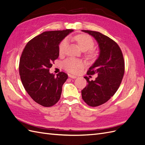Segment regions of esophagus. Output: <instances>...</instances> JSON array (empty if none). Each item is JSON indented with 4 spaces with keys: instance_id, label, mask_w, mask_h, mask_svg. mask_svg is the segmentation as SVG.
Masks as SVG:
<instances>
[{
    "instance_id": "1",
    "label": "esophagus",
    "mask_w": 145,
    "mask_h": 145,
    "mask_svg": "<svg viewBox=\"0 0 145 145\" xmlns=\"http://www.w3.org/2000/svg\"><path fill=\"white\" fill-rule=\"evenodd\" d=\"M68 76H69V77H70V78H77V77L76 76H74V75H71V74H68Z\"/></svg>"
}]
</instances>
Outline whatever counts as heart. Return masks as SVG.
I'll return each instance as SVG.
<instances>
[{"instance_id": "b5f03b06", "label": "heart", "mask_w": 145, "mask_h": 145, "mask_svg": "<svg viewBox=\"0 0 145 145\" xmlns=\"http://www.w3.org/2000/svg\"><path fill=\"white\" fill-rule=\"evenodd\" d=\"M76 41L78 43L80 49L83 51L89 50L93 48L94 43V41L87 34H78L74 37ZM68 39L67 38L60 43L59 46V51L60 54H63L67 46ZM92 53V52H91ZM83 63L81 60L74 59H68L65 60L63 62V67L67 71L76 74L77 73L80 68L83 67Z\"/></svg>"}]
</instances>
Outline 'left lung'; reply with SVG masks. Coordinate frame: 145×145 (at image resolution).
<instances>
[{"label":"left lung","mask_w":145,"mask_h":145,"mask_svg":"<svg viewBox=\"0 0 145 145\" xmlns=\"http://www.w3.org/2000/svg\"><path fill=\"white\" fill-rule=\"evenodd\" d=\"M97 41L99 55L89 68L88 74L98 75L95 80L84 77L88 85L82 90V97L90 106H97L106 103L119 88L125 72L123 56L117 43L105 35L89 30H82Z\"/></svg>","instance_id":"8db88e82"}]
</instances>
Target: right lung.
Listing matches in <instances>:
<instances>
[{
	"instance_id": "add662e5",
	"label": "right lung",
	"mask_w": 145,
	"mask_h": 145,
	"mask_svg": "<svg viewBox=\"0 0 145 145\" xmlns=\"http://www.w3.org/2000/svg\"><path fill=\"white\" fill-rule=\"evenodd\" d=\"M73 29L45 31L26 45L19 62V74L24 88L36 103L53 106L60 98L62 86L68 78L64 72H50L52 63L59 56L60 43Z\"/></svg>"
}]
</instances>
